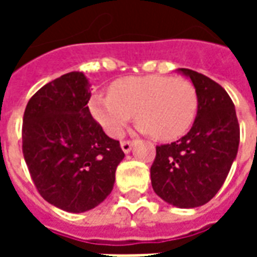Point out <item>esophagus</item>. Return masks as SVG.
<instances>
[{"label":"esophagus","mask_w":257,"mask_h":257,"mask_svg":"<svg viewBox=\"0 0 257 257\" xmlns=\"http://www.w3.org/2000/svg\"><path fill=\"white\" fill-rule=\"evenodd\" d=\"M132 146H134V140H123V142H121V149L126 154L132 150Z\"/></svg>","instance_id":"esophagus-1"}]
</instances>
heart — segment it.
<instances>
[{
  "instance_id": "1",
  "label": "heart",
  "mask_w": 257,
  "mask_h": 257,
  "mask_svg": "<svg viewBox=\"0 0 257 257\" xmlns=\"http://www.w3.org/2000/svg\"><path fill=\"white\" fill-rule=\"evenodd\" d=\"M198 95L191 81L171 75L126 77L110 85L108 95L95 93L89 111L111 138H121L129 121L158 140H173L193 125Z\"/></svg>"
}]
</instances>
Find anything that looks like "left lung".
Returning <instances> with one entry per match:
<instances>
[{
    "label": "left lung",
    "mask_w": 257,
    "mask_h": 257,
    "mask_svg": "<svg viewBox=\"0 0 257 257\" xmlns=\"http://www.w3.org/2000/svg\"><path fill=\"white\" fill-rule=\"evenodd\" d=\"M191 79L198 110L190 132L171 145L157 146L151 165L153 190L178 208H197L224 183L239 145V123L231 97L204 74L179 68Z\"/></svg>",
    "instance_id": "1"
}]
</instances>
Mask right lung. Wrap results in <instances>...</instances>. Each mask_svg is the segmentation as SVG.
Returning <instances> with one entry per match:
<instances>
[{"label":"right lung","instance_id":"add662e5","mask_svg":"<svg viewBox=\"0 0 257 257\" xmlns=\"http://www.w3.org/2000/svg\"><path fill=\"white\" fill-rule=\"evenodd\" d=\"M89 82L71 71L37 90L23 115V156L41 197L60 209L81 213L111 193L125 157L90 115Z\"/></svg>","mask_w":257,"mask_h":257}]
</instances>
